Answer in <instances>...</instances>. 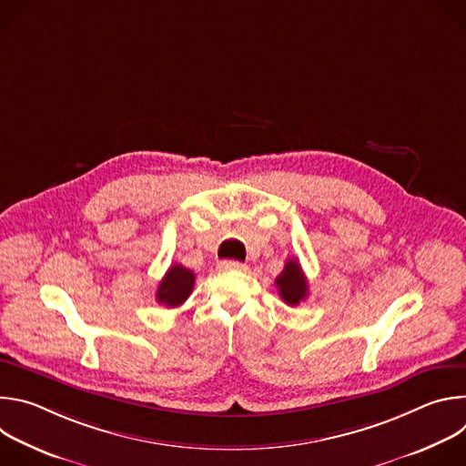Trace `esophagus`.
<instances>
[{
    "instance_id": "1",
    "label": "esophagus",
    "mask_w": 466,
    "mask_h": 466,
    "mask_svg": "<svg viewBox=\"0 0 466 466\" xmlns=\"http://www.w3.org/2000/svg\"><path fill=\"white\" fill-rule=\"evenodd\" d=\"M219 271H245V263L238 259H223L218 263Z\"/></svg>"
}]
</instances>
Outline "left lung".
<instances>
[{
	"mask_svg": "<svg viewBox=\"0 0 466 466\" xmlns=\"http://www.w3.org/2000/svg\"><path fill=\"white\" fill-rule=\"evenodd\" d=\"M282 300L289 306H297L308 297V280L300 269L297 259H288L284 265V271L275 280Z\"/></svg>",
	"mask_w": 466,
	"mask_h": 466,
	"instance_id": "obj_1",
	"label": "left lung"
}]
</instances>
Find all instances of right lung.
<instances>
[{
  "mask_svg": "<svg viewBox=\"0 0 466 466\" xmlns=\"http://www.w3.org/2000/svg\"><path fill=\"white\" fill-rule=\"evenodd\" d=\"M193 284H195V275L189 269H186L184 265L173 263L158 284L157 302L167 308H177L184 304L186 299L191 295Z\"/></svg>",
  "mask_w": 466,
  "mask_h": 466,
  "instance_id": "obj_1",
  "label": "right lung"
}]
</instances>
